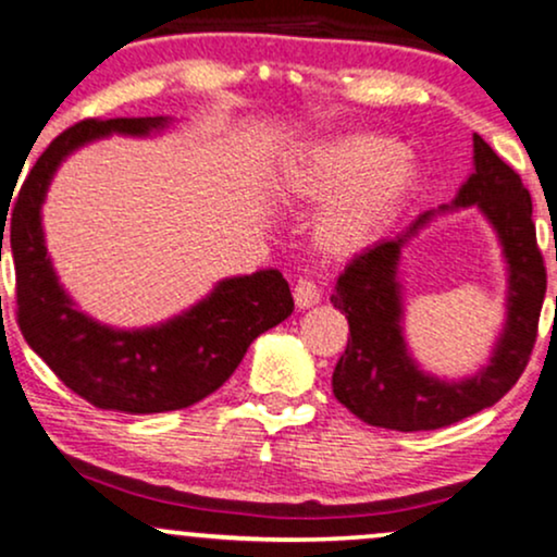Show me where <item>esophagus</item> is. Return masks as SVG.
Instances as JSON below:
<instances>
[{
    "mask_svg": "<svg viewBox=\"0 0 557 557\" xmlns=\"http://www.w3.org/2000/svg\"><path fill=\"white\" fill-rule=\"evenodd\" d=\"M293 298H296L298 309H311V306H317L322 300V290H319L314 280L298 277L296 285H293Z\"/></svg>",
    "mask_w": 557,
    "mask_h": 557,
    "instance_id": "1",
    "label": "esophagus"
}]
</instances>
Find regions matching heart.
Here are the masks:
<instances>
[{
  "instance_id": "obj_1",
  "label": "heart",
  "mask_w": 557,
  "mask_h": 557,
  "mask_svg": "<svg viewBox=\"0 0 557 557\" xmlns=\"http://www.w3.org/2000/svg\"><path fill=\"white\" fill-rule=\"evenodd\" d=\"M290 194L309 201L335 198L317 222L324 251L348 257L372 246L417 185V170L398 144L372 133H350L311 146L285 172Z\"/></svg>"
}]
</instances>
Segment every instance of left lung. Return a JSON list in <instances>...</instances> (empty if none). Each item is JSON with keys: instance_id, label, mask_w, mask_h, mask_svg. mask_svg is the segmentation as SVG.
Returning a JSON list of instances; mask_svg holds the SVG:
<instances>
[{"instance_id": "8db88e82", "label": "left lung", "mask_w": 557, "mask_h": 557, "mask_svg": "<svg viewBox=\"0 0 557 557\" xmlns=\"http://www.w3.org/2000/svg\"><path fill=\"white\" fill-rule=\"evenodd\" d=\"M474 175L458 190L456 207H476L497 230L508 259V322L490 367L463 382H440L421 374L408 359L400 335V248L417 225L395 240H382L348 261L337 277L332 304L348 317L350 337L332 372L335 398L372 426L424 432L450 426L497 400L519 382L536 343L547 270L536 246L532 196L521 177L503 162L482 136H474Z\"/></svg>"}]
</instances>
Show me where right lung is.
Segmentation results:
<instances>
[{
	"label": "right lung",
	"instance_id": "right-lung-1",
	"mask_svg": "<svg viewBox=\"0 0 557 557\" xmlns=\"http://www.w3.org/2000/svg\"><path fill=\"white\" fill-rule=\"evenodd\" d=\"M164 123V117L81 120L36 159L12 214H2L0 240L11 220L17 327L62 385L104 411L162 413L194 406L225 385L248 345L293 311L290 287L277 270L225 280L188 314L151 330L101 327L73 309L47 259L38 216L57 164L91 138L110 133L146 136Z\"/></svg>",
	"mask_w": 557,
	"mask_h": 557
}]
</instances>
